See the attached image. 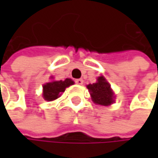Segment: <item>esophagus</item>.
Here are the masks:
<instances>
[{"instance_id":"esophagus-1","label":"esophagus","mask_w":158,"mask_h":158,"mask_svg":"<svg viewBox=\"0 0 158 158\" xmlns=\"http://www.w3.org/2000/svg\"><path fill=\"white\" fill-rule=\"evenodd\" d=\"M75 82L77 83V84H79V85H82L83 84V79H78L75 80Z\"/></svg>"}]
</instances>
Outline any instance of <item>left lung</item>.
Masks as SVG:
<instances>
[{
    "label": "left lung",
    "instance_id": "8db88e82",
    "mask_svg": "<svg viewBox=\"0 0 158 158\" xmlns=\"http://www.w3.org/2000/svg\"><path fill=\"white\" fill-rule=\"evenodd\" d=\"M98 81L87 86L90 92L92 101L100 105H110L113 102V92L110 89V85L103 77H99Z\"/></svg>",
    "mask_w": 158,
    "mask_h": 158
}]
</instances>
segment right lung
Here are the masks:
<instances>
[{
  "label": "right lung",
  "instance_id": "right-lung-1",
  "mask_svg": "<svg viewBox=\"0 0 158 158\" xmlns=\"http://www.w3.org/2000/svg\"><path fill=\"white\" fill-rule=\"evenodd\" d=\"M74 82L70 79H66L65 80H54L47 83L43 86V96L44 99L48 102L57 99L62 92L65 91V89L73 85Z\"/></svg>",
  "mask_w": 158,
  "mask_h": 158
}]
</instances>
